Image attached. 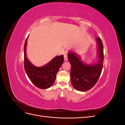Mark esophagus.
Instances as JSON below:
<instances>
[{
  "instance_id": "esophagus-1",
  "label": "esophagus",
  "mask_w": 125,
  "mask_h": 125,
  "mask_svg": "<svg viewBox=\"0 0 125 125\" xmlns=\"http://www.w3.org/2000/svg\"><path fill=\"white\" fill-rule=\"evenodd\" d=\"M64 60L65 61H67L68 60V56L66 54L64 55Z\"/></svg>"
}]
</instances>
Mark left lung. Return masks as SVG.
Returning a JSON list of instances; mask_svg holds the SVG:
<instances>
[{"instance_id": "1", "label": "left lung", "mask_w": 125, "mask_h": 125, "mask_svg": "<svg viewBox=\"0 0 125 125\" xmlns=\"http://www.w3.org/2000/svg\"><path fill=\"white\" fill-rule=\"evenodd\" d=\"M97 44L98 62L88 65L81 60L74 52H69L68 56L71 64L70 79L73 87L80 91H86L93 87L99 80L103 66V45L101 39H96Z\"/></svg>"}]
</instances>
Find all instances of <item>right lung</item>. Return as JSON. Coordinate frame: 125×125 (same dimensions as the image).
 <instances>
[{"instance_id":"right-lung-1","label":"right lung","mask_w":125,"mask_h":125,"mask_svg":"<svg viewBox=\"0 0 125 125\" xmlns=\"http://www.w3.org/2000/svg\"><path fill=\"white\" fill-rule=\"evenodd\" d=\"M28 38L24 46V67L25 73L31 82L41 89L50 88L55 82L56 74L63 62V56H56L46 65L38 67L32 65L28 60L26 54Z\"/></svg>"}]
</instances>
